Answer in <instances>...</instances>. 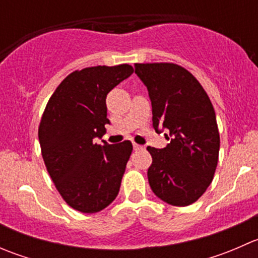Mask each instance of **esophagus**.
<instances>
[{"mask_svg":"<svg viewBox=\"0 0 258 258\" xmlns=\"http://www.w3.org/2000/svg\"><path fill=\"white\" fill-rule=\"evenodd\" d=\"M134 150H135V151L144 150V146H141V145H137V144H134Z\"/></svg>","mask_w":258,"mask_h":258,"instance_id":"1","label":"esophagus"}]
</instances>
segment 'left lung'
Segmentation results:
<instances>
[{"label":"left lung","instance_id":"left-lung-1","mask_svg":"<svg viewBox=\"0 0 258 258\" xmlns=\"http://www.w3.org/2000/svg\"><path fill=\"white\" fill-rule=\"evenodd\" d=\"M135 72L148 90L153 127L170 131L165 148L147 147L151 188L172 206H188L205 194L217 167L220 134L212 103L196 77L178 64L135 63Z\"/></svg>","mask_w":258,"mask_h":258}]
</instances>
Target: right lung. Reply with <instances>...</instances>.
I'll return each instance as SVG.
<instances>
[{
  "label": "right lung",
  "mask_w": 258,
  "mask_h": 258,
  "mask_svg": "<svg viewBox=\"0 0 258 258\" xmlns=\"http://www.w3.org/2000/svg\"><path fill=\"white\" fill-rule=\"evenodd\" d=\"M134 67L95 66L70 74L48 100L38 127L43 161L57 191L72 209L95 213L117 197L132 144L101 146L106 134V97Z\"/></svg>",
  "instance_id": "add662e5"
}]
</instances>
